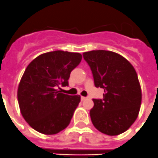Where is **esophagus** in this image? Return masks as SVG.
Returning <instances> with one entry per match:
<instances>
[{
  "label": "esophagus",
  "mask_w": 158,
  "mask_h": 158,
  "mask_svg": "<svg viewBox=\"0 0 158 158\" xmlns=\"http://www.w3.org/2000/svg\"><path fill=\"white\" fill-rule=\"evenodd\" d=\"M81 101H84V100H86V97L85 96H81Z\"/></svg>",
  "instance_id": "esophagus-1"
}]
</instances>
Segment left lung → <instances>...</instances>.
Returning <instances> with one entry per match:
<instances>
[{
  "label": "left lung",
  "mask_w": 158,
  "mask_h": 158,
  "mask_svg": "<svg viewBox=\"0 0 158 158\" xmlns=\"http://www.w3.org/2000/svg\"><path fill=\"white\" fill-rule=\"evenodd\" d=\"M95 86L104 89V98L93 99L90 117L95 127L107 135L123 133L135 123L142 102V91L133 65L120 54L108 51L83 53Z\"/></svg>",
  "instance_id": "left-lung-1"
}]
</instances>
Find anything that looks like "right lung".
<instances>
[{
    "instance_id": "obj_1",
    "label": "right lung",
    "mask_w": 158,
    "mask_h": 158,
    "mask_svg": "<svg viewBox=\"0 0 158 158\" xmlns=\"http://www.w3.org/2000/svg\"><path fill=\"white\" fill-rule=\"evenodd\" d=\"M79 53L55 51L35 58L19 84L17 98L26 122L44 135H55L68 127L81 96L59 91L69 85L71 71L81 61Z\"/></svg>"
}]
</instances>
